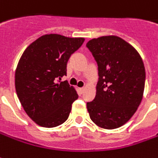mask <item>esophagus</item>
Returning a JSON list of instances; mask_svg holds the SVG:
<instances>
[{"mask_svg": "<svg viewBox=\"0 0 158 158\" xmlns=\"http://www.w3.org/2000/svg\"><path fill=\"white\" fill-rule=\"evenodd\" d=\"M79 89H80V91H81V93L82 94V93L84 92V90H85V88H80Z\"/></svg>", "mask_w": 158, "mask_h": 158, "instance_id": "1", "label": "esophagus"}]
</instances>
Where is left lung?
I'll list each match as a JSON object with an SVG mask.
<instances>
[{"label":"left lung","instance_id":"left-lung-1","mask_svg":"<svg viewBox=\"0 0 158 158\" xmlns=\"http://www.w3.org/2000/svg\"><path fill=\"white\" fill-rule=\"evenodd\" d=\"M98 65L95 99L87 102L92 122L102 129L119 128L135 114L143 96L145 69L139 53L116 35L89 41Z\"/></svg>","mask_w":158,"mask_h":158}]
</instances>
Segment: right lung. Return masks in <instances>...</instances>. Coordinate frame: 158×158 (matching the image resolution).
Returning <instances> with one entry per match:
<instances>
[{
    "label": "right lung",
    "instance_id": "right-lung-1",
    "mask_svg": "<svg viewBox=\"0 0 158 158\" xmlns=\"http://www.w3.org/2000/svg\"><path fill=\"white\" fill-rule=\"evenodd\" d=\"M84 40L44 35L33 42L20 58L15 75V90L25 112L38 125L56 127L69 116L78 95L68 81L56 80L66 76L67 62Z\"/></svg>",
    "mask_w": 158,
    "mask_h": 158
}]
</instances>
